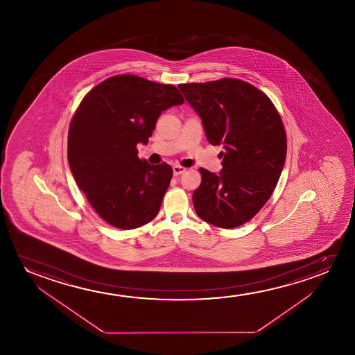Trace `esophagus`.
Instances as JSON below:
<instances>
[{"mask_svg":"<svg viewBox=\"0 0 355 355\" xmlns=\"http://www.w3.org/2000/svg\"><path fill=\"white\" fill-rule=\"evenodd\" d=\"M185 171H187V168L183 166H173V175H182V173H184Z\"/></svg>","mask_w":355,"mask_h":355,"instance_id":"obj_1","label":"esophagus"}]
</instances>
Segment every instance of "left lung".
Segmentation results:
<instances>
[{"label":"left lung","instance_id":"1","mask_svg":"<svg viewBox=\"0 0 355 355\" xmlns=\"http://www.w3.org/2000/svg\"><path fill=\"white\" fill-rule=\"evenodd\" d=\"M202 119L212 146L223 144L220 175L200 168L193 194L200 218L219 228L248 223L275 189L286 159L282 116L266 93L238 78L178 85Z\"/></svg>","mask_w":355,"mask_h":355}]
</instances>
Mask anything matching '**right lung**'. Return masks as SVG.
I'll return each instance as SVG.
<instances>
[{
    "mask_svg": "<svg viewBox=\"0 0 355 355\" xmlns=\"http://www.w3.org/2000/svg\"><path fill=\"white\" fill-rule=\"evenodd\" d=\"M173 85L123 73L83 97L68 133V161L78 188L101 218L119 229L139 228L159 214L173 170L138 157L161 112L183 104Z\"/></svg>",
    "mask_w": 355,
    "mask_h": 355,
    "instance_id": "obj_1",
    "label": "right lung"
}]
</instances>
